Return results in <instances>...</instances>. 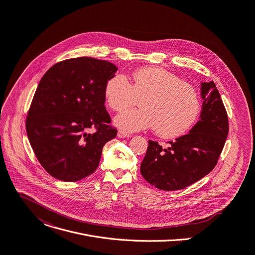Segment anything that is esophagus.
I'll return each instance as SVG.
<instances>
[{"instance_id":"34e87169","label":"esophagus","mask_w":255,"mask_h":255,"mask_svg":"<svg viewBox=\"0 0 255 255\" xmlns=\"http://www.w3.org/2000/svg\"><path fill=\"white\" fill-rule=\"evenodd\" d=\"M117 136H118L119 138H129V137H131L130 134H127V133H125L124 131H121V130L118 131Z\"/></svg>"}]
</instances>
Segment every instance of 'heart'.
<instances>
[{
    "instance_id": "obj_1",
    "label": "heart",
    "mask_w": 255,
    "mask_h": 255,
    "mask_svg": "<svg viewBox=\"0 0 255 255\" xmlns=\"http://www.w3.org/2000/svg\"><path fill=\"white\" fill-rule=\"evenodd\" d=\"M104 97L108 107L121 112L141 98V109L128 110L115 118V125L127 132L153 128L164 138L186 133L197 121L201 102L197 91L177 75L159 67H143L132 75H113L106 83Z\"/></svg>"
}]
</instances>
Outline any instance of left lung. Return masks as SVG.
<instances>
[{
  "label": "left lung",
  "mask_w": 255,
  "mask_h": 255,
  "mask_svg": "<svg viewBox=\"0 0 255 255\" xmlns=\"http://www.w3.org/2000/svg\"><path fill=\"white\" fill-rule=\"evenodd\" d=\"M200 90L203 102L199 121L188 134L169 141L167 148L148 140L140 172L160 190L183 189L211 173L225 145L229 123L219 90L213 81L202 82Z\"/></svg>",
  "instance_id": "1"
}]
</instances>
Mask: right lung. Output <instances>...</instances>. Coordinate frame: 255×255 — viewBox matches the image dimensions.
Returning <instances> with one entry per match:
<instances>
[{
    "mask_svg": "<svg viewBox=\"0 0 255 255\" xmlns=\"http://www.w3.org/2000/svg\"><path fill=\"white\" fill-rule=\"evenodd\" d=\"M118 68L89 57L55 64L40 79L26 119L30 145L54 178L76 182L99 167L105 144L117 135L104 88ZM91 128L95 133H88Z\"/></svg>",
    "mask_w": 255,
    "mask_h": 255,
    "instance_id": "1",
    "label": "right lung"
}]
</instances>
